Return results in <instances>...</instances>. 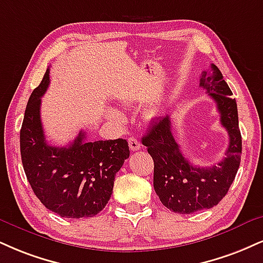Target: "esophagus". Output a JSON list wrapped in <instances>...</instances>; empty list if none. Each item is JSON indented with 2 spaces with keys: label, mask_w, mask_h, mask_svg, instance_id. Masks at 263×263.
Returning a JSON list of instances; mask_svg holds the SVG:
<instances>
[{
  "label": "esophagus",
  "mask_w": 263,
  "mask_h": 263,
  "mask_svg": "<svg viewBox=\"0 0 263 263\" xmlns=\"http://www.w3.org/2000/svg\"><path fill=\"white\" fill-rule=\"evenodd\" d=\"M128 145L131 148V151H140L141 149V142L135 137H129L128 138Z\"/></svg>",
  "instance_id": "1"
}]
</instances>
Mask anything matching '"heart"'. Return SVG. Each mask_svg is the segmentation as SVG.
<instances>
[{"label": "heart", "mask_w": 263, "mask_h": 263, "mask_svg": "<svg viewBox=\"0 0 263 263\" xmlns=\"http://www.w3.org/2000/svg\"><path fill=\"white\" fill-rule=\"evenodd\" d=\"M109 115H110V118H111V119H115V120L121 119V114H120L118 110H110Z\"/></svg>", "instance_id": "heart-1"}]
</instances>
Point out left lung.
Returning <instances> with one entry per match:
<instances>
[{
	"mask_svg": "<svg viewBox=\"0 0 263 263\" xmlns=\"http://www.w3.org/2000/svg\"><path fill=\"white\" fill-rule=\"evenodd\" d=\"M212 73L202 72L200 85L216 101L220 123L229 135L226 158L210 167L195 166L181 154L172 134L169 115L160 116L152 123L142 138L153 158V186L159 200L167 210L180 214L214 207L222 201L238 173L241 159V134L239 128L238 106L222 72L211 65Z\"/></svg>",
	"mask_w": 263,
	"mask_h": 263,
	"instance_id": "1",
	"label": "left lung"
}]
</instances>
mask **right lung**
<instances>
[{"instance_id":"right-lung-1","label":"right lung","mask_w":263,"mask_h":263,"mask_svg":"<svg viewBox=\"0 0 263 263\" xmlns=\"http://www.w3.org/2000/svg\"><path fill=\"white\" fill-rule=\"evenodd\" d=\"M50 71L28 100L21 128V156L28 181L47 210L63 218L94 217L112 194L114 180L129 157L126 140H85V132L66 147L47 144L40 119L41 97Z\"/></svg>"}]
</instances>
